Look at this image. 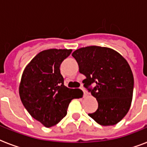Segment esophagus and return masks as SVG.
I'll use <instances>...</instances> for the list:
<instances>
[{"instance_id": "obj_1", "label": "esophagus", "mask_w": 147, "mask_h": 147, "mask_svg": "<svg viewBox=\"0 0 147 147\" xmlns=\"http://www.w3.org/2000/svg\"><path fill=\"white\" fill-rule=\"evenodd\" d=\"M81 89L82 90L83 93H84V95H86V94H87V92L85 91V88H83V87H81Z\"/></svg>"}]
</instances>
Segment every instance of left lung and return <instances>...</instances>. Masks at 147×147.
<instances>
[{
	"label": "left lung",
	"instance_id": "obj_1",
	"mask_svg": "<svg viewBox=\"0 0 147 147\" xmlns=\"http://www.w3.org/2000/svg\"><path fill=\"white\" fill-rule=\"evenodd\" d=\"M71 55L86 77L84 86L98 100V109L89 117L103 126L118 123L130 109L134 92V76L127 60L114 49L96 46L76 49Z\"/></svg>",
	"mask_w": 147,
	"mask_h": 147
}]
</instances>
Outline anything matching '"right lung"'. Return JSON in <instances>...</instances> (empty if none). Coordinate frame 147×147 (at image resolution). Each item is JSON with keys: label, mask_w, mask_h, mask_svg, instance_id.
I'll list each match as a JSON object with an SVG mask.
<instances>
[{"label": "right lung", "mask_w": 147, "mask_h": 147, "mask_svg": "<svg viewBox=\"0 0 147 147\" xmlns=\"http://www.w3.org/2000/svg\"><path fill=\"white\" fill-rule=\"evenodd\" d=\"M71 49H50L40 52L24 69L19 93L23 105L31 116L47 127L57 124L67 114L74 98H81L80 89L64 85L60 65Z\"/></svg>", "instance_id": "obj_1"}]
</instances>
